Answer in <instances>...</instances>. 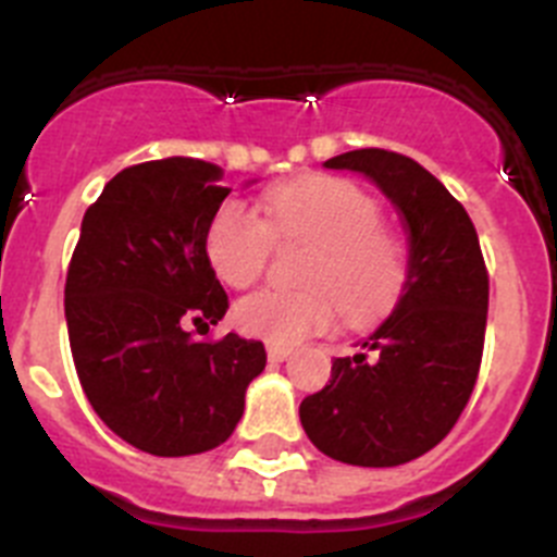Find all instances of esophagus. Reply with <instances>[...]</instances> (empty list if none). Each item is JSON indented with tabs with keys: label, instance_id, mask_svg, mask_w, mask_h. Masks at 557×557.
Listing matches in <instances>:
<instances>
[{
	"label": "esophagus",
	"instance_id": "obj_1",
	"mask_svg": "<svg viewBox=\"0 0 557 557\" xmlns=\"http://www.w3.org/2000/svg\"><path fill=\"white\" fill-rule=\"evenodd\" d=\"M293 354V348L282 346V343H268V359L270 362H284Z\"/></svg>",
	"mask_w": 557,
	"mask_h": 557
}]
</instances>
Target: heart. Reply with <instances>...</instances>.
Returning <instances> with one entry per match:
<instances>
[{"mask_svg":"<svg viewBox=\"0 0 557 557\" xmlns=\"http://www.w3.org/2000/svg\"><path fill=\"white\" fill-rule=\"evenodd\" d=\"M382 220L376 198L354 181L309 175L275 186L264 198V220L243 200H225L206 228L211 270L228 287L245 289L264 273L273 239L309 243L298 289H259L236 304L245 334L270 343H298L326 332L339 314L376 321L407 287L405 239Z\"/></svg>","mask_w":557,"mask_h":557,"instance_id":"1","label":"heart"}]
</instances>
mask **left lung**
Here are the masks:
<instances>
[{
	"instance_id": "obj_1",
	"label": "left lung",
	"mask_w": 557,
	"mask_h": 557,
	"mask_svg": "<svg viewBox=\"0 0 557 557\" xmlns=\"http://www.w3.org/2000/svg\"><path fill=\"white\" fill-rule=\"evenodd\" d=\"M323 166L362 172L391 198L410 236V275L366 351L334 359L329 385L298 412L323 455L391 469L441 444L469 405L488 321V270L466 209L418 161L366 147Z\"/></svg>"
}]
</instances>
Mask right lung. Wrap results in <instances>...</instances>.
Returning <instances> with one entry per match:
<instances>
[{
    "label": "right lung",
    "instance_id": "1",
    "mask_svg": "<svg viewBox=\"0 0 557 557\" xmlns=\"http://www.w3.org/2000/svg\"><path fill=\"white\" fill-rule=\"evenodd\" d=\"M223 170L172 156L127 166L83 214L63 289L69 346L88 405L136 449L200 455L225 444L264 371L259 339H195L228 295L206 256Z\"/></svg>",
    "mask_w": 557,
    "mask_h": 557
}]
</instances>
